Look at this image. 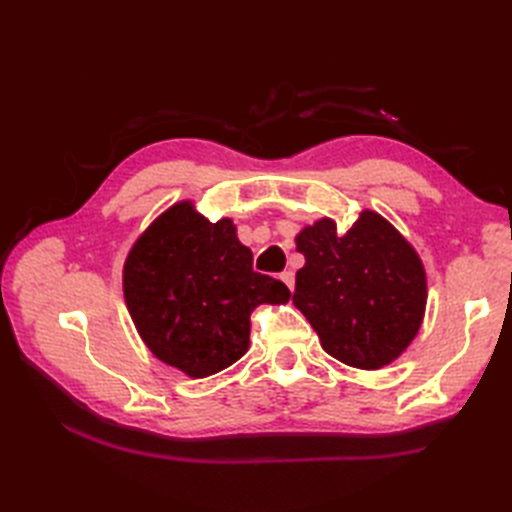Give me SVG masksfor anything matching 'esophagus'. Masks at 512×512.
<instances>
[{"mask_svg":"<svg viewBox=\"0 0 512 512\" xmlns=\"http://www.w3.org/2000/svg\"><path fill=\"white\" fill-rule=\"evenodd\" d=\"M280 277H282V282H284L290 290L294 288V273H292V271H284Z\"/></svg>","mask_w":512,"mask_h":512,"instance_id":"34e87169","label":"esophagus"}]
</instances>
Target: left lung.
Wrapping results in <instances>:
<instances>
[{
	"instance_id": "1",
	"label": "left lung",
	"mask_w": 512,
	"mask_h": 512,
	"mask_svg": "<svg viewBox=\"0 0 512 512\" xmlns=\"http://www.w3.org/2000/svg\"><path fill=\"white\" fill-rule=\"evenodd\" d=\"M305 267L292 303L320 337L324 352L350 367L380 369L395 361L421 329L427 280L412 245L374 211L339 235L333 220L297 237Z\"/></svg>"
}]
</instances>
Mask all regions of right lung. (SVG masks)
Segmentation results:
<instances>
[{
	"mask_svg": "<svg viewBox=\"0 0 512 512\" xmlns=\"http://www.w3.org/2000/svg\"><path fill=\"white\" fill-rule=\"evenodd\" d=\"M232 220L211 224L192 203L153 222L128 254L123 294L147 348L190 378L226 369L250 346V314L290 290L252 269Z\"/></svg>",
	"mask_w": 512,
	"mask_h": 512,
	"instance_id": "add662e5",
	"label": "right lung"
}]
</instances>
